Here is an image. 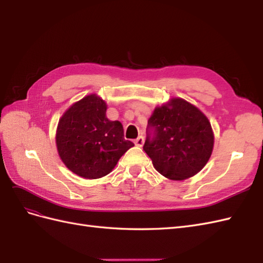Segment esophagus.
Here are the masks:
<instances>
[{
  "instance_id": "esophagus-1",
  "label": "esophagus",
  "mask_w": 263,
  "mask_h": 263,
  "mask_svg": "<svg viewBox=\"0 0 263 263\" xmlns=\"http://www.w3.org/2000/svg\"><path fill=\"white\" fill-rule=\"evenodd\" d=\"M143 142H144V139H143L142 136H140L139 138H137L136 140H134V144H136L137 146H142Z\"/></svg>"
}]
</instances>
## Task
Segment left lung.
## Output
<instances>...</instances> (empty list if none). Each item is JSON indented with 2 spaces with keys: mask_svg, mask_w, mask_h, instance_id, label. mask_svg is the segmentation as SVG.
<instances>
[{
  "mask_svg": "<svg viewBox=\"0 0 263 263\" xmlns=\"http://www.w3.org/2000/svg\"><path fill=\"white\" fill-rule=\"evenodd\" d=\"M213 144L209 119L191 103L174 99L148 120L143 150L162 176L182 180L203 169Z\"/></svg>",
  "mask_w": 263,
  "mask_h": 263,
  "instance_id": "1",
  "label": "left lung"
}]
</instances>
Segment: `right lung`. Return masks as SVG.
Masks as SVG:
<instances>
[{
  "mask_svg": "<svg viewBox=\"0 0 263 263\" xmlns=\"http://www.w3.org/2000/svg\"><path fill=\"white\" fill-rule=\"evenodd\" d=\"M58 154L66 167L87 179L106 176L134 145L121 122L106 118V104L95 94L71 105L59 120Z\"/></svg>",
  "mask_w": 263,
  "mask_h": 263,
  "instance_id": "1",
  "label": "right lung"
}]
</instances>
